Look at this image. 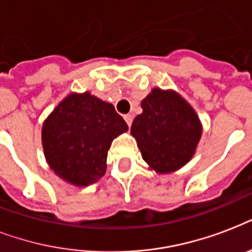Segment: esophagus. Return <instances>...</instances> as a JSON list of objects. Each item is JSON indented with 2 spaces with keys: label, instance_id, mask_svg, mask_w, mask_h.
Masks as SVG:
<instances>
[{
  "label": "esophagus",
  "instance_id": "34e87169",
  "mask_svg": "<svg viewBox=\"0 0 252 252\" xmlns=\"http://www.w3.org/2000/svg\"><path fill=\"white\" fill-rule=\"evenodd\" d=\"M124 120L126 122L128 126H132V122H133V115H130V114L124 115Z\"/></svg>",
  "mask_w": 252,
  "mask_h": 252
}]
</instances>
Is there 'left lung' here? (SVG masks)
<instances>
[{"instance_id": "1", "label": "left lung", "mask_w": 252, "mask_h": 252, "mask_svg": "<svg viewBox=\"0 0 252 252\" xmlns=\"http://www.w3.org/2000/svg\"><path fill=\"white\" fill-rule=\"evenodd\" d=\"M141 108L130 133L150 170L170 174L187 165L203 133L201 122L191 104L176 91L154 87L142 99Z\"/></svg>"}]
</instances>
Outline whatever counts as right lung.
Wrapping results in <instances>:
<instances>
[{
  "label": "right lung",
  "instance_id": "right-lung-1",
  "mask_svg": "<svg viewBox=\"0 0 252 252\" xmlns=\"http://www.w3.org/2000/svg\"><path fill=\"white\" fill-rule=\"evenodd\" d=\"M126 130V123L111 103L89 91L70 93L43 123L45 161L66 183L90 186L106 172L111 142Z\"/></svg>",
  "mask_w": 252,
  "mask_h": 252
}]
</instances>
